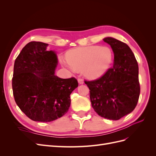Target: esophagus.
<instances>
[{
	"mask_svg": "<svg viewBox=\"0 0 156 156\" xmlns=\"http://www.w3.org/2000/svg\"><path fill=\"white\" fill-rule=\"evenodd\" d=\"M77 80H78V82H79V84H83L84 83V81H83V79L82 78L79 77Z\"/></svg>",
	"mask_w": 156,
	"mask_h": 156,
	"instance_id": "34e87169",
	"label": "esophagus"
}]
</instances>
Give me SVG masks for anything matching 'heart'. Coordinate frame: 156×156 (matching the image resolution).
I'll return each mask as SVG.
<instances>
[{
    "label": "heart",
    "instance_id": "obj_1",
    "mask_svg": "<svg viewBox=\"0 0 156 156\" xmlns=\"http://www.w3.org/2000/svg\"><path fill=\"white\" fill-rule=\"evenodd\" d=\"M67 60H61L64 66L73 72L83 69L87 77L96 79L101 76L109 67L112 53L107 47L88 46L69 51Z\"/></svg>",
    "mask_w": 156,
    "mask_h": 156
}]
</instances>
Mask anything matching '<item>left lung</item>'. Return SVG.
Instances as JSON below:
<instances>
[{
	"instance_id": "obj_1",
	"label": "left lung",
	"mask_w": 156,
	"mask_h": 156,
	"mask_svg": "<svg viewBox=\"0 0 156 156\" xmlns=\"http://www.w3.org/2000/svg\"><path fill=\"white\" fill-rule=\"evenodd\" d=\"M103 41L114 53V64L101 77L84 81L90 89L92 106L98 115L118 120L134 110L140 95L139 66L126 44L113 37Z\"/></svg>"
}]
</instances>
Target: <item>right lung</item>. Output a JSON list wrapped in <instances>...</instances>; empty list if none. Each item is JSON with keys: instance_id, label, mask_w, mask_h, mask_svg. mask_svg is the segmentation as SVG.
Here are the masks:
<instances>
[{"instance_id": "add662e5", "label": "right lung", "mask_w": 156, "mask_h": 156, "mask_svg": "<svg viewBox=\"0 0 156 156\" xmlns=\"http://www.w3.org/2000/svg\"><path fill=\"white\" fill-rule=\"evenodd\" d=\"M48 44L30 41L15 60L12 78L14 100L30 119L48 122L62 117L70 106V94L78 87L75 77L55 75L58 60Z\"/></svg>"}]
</instances>
